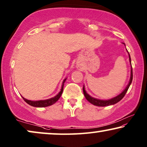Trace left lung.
<instances>
[{
	"instance_id": "1",
	"label": "left lung",
	"mask_w": 147,
	"mask_h": 147,
	"mask_svg": "<svg viewBox=\"0 0 147 147\" xmlns=\"http://www.w3.org/2000/svg\"><path fill=\"white\" fill-rule=\"evenodd\" d=\"M128 55H129V61L130 63L131 64V59H130V54L128 53ZM132 65H131V71H130V81L129 83H128V86H126V88L123 90V92H122L121 94H120L119 95H118L116 97H114L112 99L110 100H99V99H96V98H94L92 96H90L89 94H87V92H86L85 90V88H84V86L83 87V92H84V94L85 96V97L86 98V100H88V102H90V103L94 104V105L97 106H110V105H113V104H115L120 101L122 98H124V96H125V94L126 93V92L128 91V88H129L130 84L132 83Z\"/></svg>"
}]
</instances>
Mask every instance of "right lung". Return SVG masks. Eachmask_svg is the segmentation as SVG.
<instances>
[{
	"label": "right lung",
	"mask_w": 147,
	"mask_h": 147,
	"mask_svg": "<svg viewBox=\"0 0 147 147\" xmlns=\"http://www.w3.org/2000/svg\"><path fill=\"white\" fill-rule=\"evenodd\" d=\"M66 80V78L63 80V83H62V86H61V91L59 92V94H57V96H55V97L49 98V99L47 100H38V101H31V100H29L25 99V98H23V100L27 102L28 104L31 105L32 106H34V107H47V106L53 105V104H55L56 102L59 99V98L61 97L62 92H63V86H64V83H65Z\"/></svg>",
	"instance_id": "add662e5"
}]
</instances>
